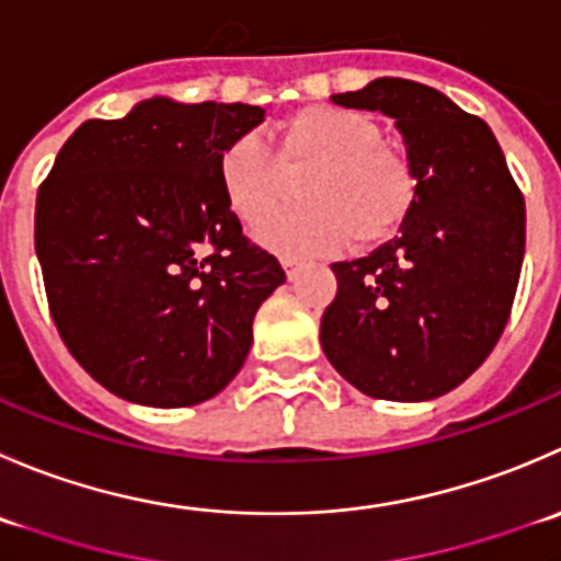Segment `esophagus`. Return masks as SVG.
<instances>
[{
  "label": "esophagus",
  "mask_w": 561,
  "mask_h": 561,
  "mask_svg": "<svg viewBox=\"0 0 561 561\" xmlns=\"http://www.w3.org/2000/svg\"><path fill=\"white\" fill-rule=\"evenodd\" d=\"M298 260H293V257H282V268H285V274H287V279H293V276H296V271H298Z\"/></svg>",
  "instance_id": "1"
}]
</instances>
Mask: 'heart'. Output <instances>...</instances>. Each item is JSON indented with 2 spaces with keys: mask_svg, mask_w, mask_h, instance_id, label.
<instances>
[{
  "mask_svg": "<svg viewBox=\"0 0 561 561\" xmlns=\"http://www.w3.org/2000/svg\"><path fill=\"white\" fill-rule=\"evenodd\" d=\"M380 139L367 114L314 103L282 123L279 159L257 134H238L221 148L216 175L232 214L254 225L279 203L285 172L309 170L298 186L307 205L276 210L254 232L271 252L329 254L351 238L373 247L400 230L416 197L413 167Z\"/></svg>",
  "mask_w": 561,
  "mask_h": 561,
  "instance_id": "obj_1",
  "label": "heart"
}]
</instances>
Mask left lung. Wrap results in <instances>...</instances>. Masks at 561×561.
<instances>
[{"instance_id": "1", "label": "left lung", "mask_w": 561, "mask_h": 561, "mask_svg": "<svg viewBox=\"0 0 561 561\" xmlns=\"http://www.w3.org/2000/svg\"><path fill=\"white\" fill-rule=\"evenodd\" d=\"M394 119L416 175L400 236L334 263L320 345L378 400L422 402L463 383L507 325L526 247V205L485 119L408 79L331 95Z\"/></svg>"}]
</instances>
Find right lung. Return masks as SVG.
Masks as SVG:
<instances>
[{
  "label": "right lung",
  "instance_id": "obj_1",
  "mask_svg": "<svg viewBox=\"0 0 561 561\" xmlns=\"http://www.w3.org/2000/svg\"><path fill=\"white\" fill-rule=\"evenodd\" d=\"M263 117L156 95L87 119L59 150L37 192L35 252L59 336L112 394L197 405L247 362L285 271L243 238L216 159Z\"/></svg>",
  "mask_w": 561,
  "mask_h": 561
}]
</instances>
